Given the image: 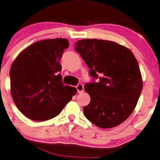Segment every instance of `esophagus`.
I'll return each mask as SVG.
<instances>
[{"label":"esophagus","instance_id":"obj_1","mask_svg":"<svg viewBox=\"0 0 160 160\" xmlns=\"http://www.w3.org/2000/svg\"><path fill=\"white\" fill-rule=\"evenodd\" d=\"M76 88H77V92L78 93L83 92V85L82 84V83H78V84L77 86V87H76Z\"/></svg>","mask_w":160,"mask_h":160}]
</instances>
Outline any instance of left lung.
I'll list each match as a JSON object with an SVG mask.
<instances>
[{"mask_svg": "<svg viewBox=\"0 0 160 160\" xmlns=\"http://www.w3.org/2000/svg\"><path fill=\"white\" fill-rule=\"evenodd\" d=\"M75 46L90 75L99 76V82L94 79L84 86L91 101L83 107V114L100 128L118 126L133 112L143 87L136 58L129 48L114 41L82 39Z\"/></svg>", "mask_w": 160, "mask_h": 160, "instance_id": "8db88e82", "label": "left lung"}]
</instances>
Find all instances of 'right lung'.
<instances>
[{
  "label": "right lung",
  "instance_id": "add662e5",
  "mask_svg": "<svg viewBox=\"0 0 160 160\" xmlns=\"http://www.w3.org/2000/svg\"><path fill=\"white\" fill-rule=\"evenodd\" d=\"M68 46L66 38L38 41L21 51L12 63V98L28 119L41 122L56 117L77 93L75 87L63 84L59 73V61Z\"/></svg>",
  "mask_w": 160,
  "mask_h": 160
}]
</instances>
